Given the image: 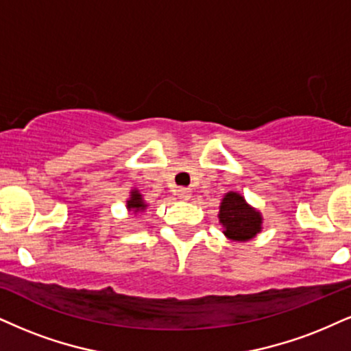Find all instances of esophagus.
Listing matches in <instances>:
<instances>
[{
	"instance_id": "obj_1",
	"label": "esophagus",
	"mask_w": 351,
	"mask_h": 351,
	"mask_svg": "<svg viewBox=\"0 0 351 351\" xmlns=\"http://www.w3.org/2000/svg\"><path fill=\"white\" fill-rule=\"evenodd\" d=\"M177 195H179L180 200H189V198L192 197V190L185 189V187H180L179 190H177Z\"/></svg>"
}]
</instances>
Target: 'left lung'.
<instances>
[{"mask_svg":"<svg viewBox=\"0 0 351 351\" xmlns=\"http://www.w3.org/2000/svg\"><path fill=\"white\" fill-rule=\"evenodd\" d=\"M219 221L224 234L232 241H249L261 231L262 218L258 211L250 208L239 193L229 192L224 195L219 208Z\"/></svg>","mask_w":351,"mask_h":351,"instance_id":"1","label":"left lung"}]
</instances>
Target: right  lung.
Wrapping results in <instances>:
<instances>
[{
  "mask_svg": "<svg viewBox=\"0 0 351 351\" xmlns=\"http://www.w3.org/2000/svg\"><path fill=\"white\" fill-rule=\"evenodd\" d=\"M128 208L135 210V211H141V210L146 208V205L141 200V195L136 192V190H133V192H132V198L128 200Z\"/></svg>",
  "mask_w": 351,
  "mask_h": 351,
  "instance_id": "1",
  "label": "right lung"
}]
</instances>
